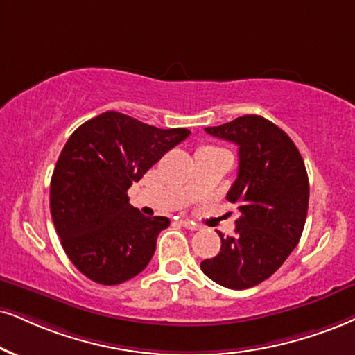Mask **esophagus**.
Returning a JSON list of instances; mask_svg holds the SVG:
<instances>
[{"instance_id":"esophagus-1","label":"esophagus","mask_w":355,"mask_h":355,"mask_svg":"<svg viewBox=\"0 0 355 355\" xmlns=\"http://www.w3.org/2000/svg\"><path fill=\"white\" fill-rule=\"evenodd\" d=\"M181 224H182V227H186V229H189V230H199L200 229V227L196 224V222L187 220V218H184V220H181Z\"/></svg>"}]
</instances>
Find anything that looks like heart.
<instances>
[{"instance_id":"obj_1","label":"heart","mask_w":355,"mask_h":355,"mask_svg":"<svg viewBox=\"0 0 355 355\" xmlns=\"http://www.w3.org/2000/svg\"><path fill=\"white\" fill-rule=\"evenodd\" d=\"M207 148H212V146H207ZM212 150H214V148H212Z\"/></svg>"}]
</instances>
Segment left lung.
<instances>
[{"mask_svg":"<svg viewBox=\"0 0 355 355\" xmlns=\"http://www.w3.org/2000/svg\"><path fill=\"white\" fill-rule=\"evenodd\" d=\"M239 146V174L227 200L239 205L234 237H220V252L200 263L212 282L247 290L284 263L303 234L309 181L296 144L260 115H243L205 128Z\"/></svg>","mask_w":355,"mask_h":355,"instance_id":"8db88e82","label":"left lung"}]
</instances>
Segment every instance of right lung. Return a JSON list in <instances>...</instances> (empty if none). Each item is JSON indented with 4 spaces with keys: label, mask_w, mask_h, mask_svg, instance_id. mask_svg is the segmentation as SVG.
I'll list each match as a JSON object with an SVG mask.
<instances>
[{
    "label": "right lung",
    "mask_w": 355,
    "mask_h": 355,
    "mask_svg": "<svg viewBox=\"0 0 355 355\" xmlns=\"http://www.w3.org/2000/svg\"><path fill=\"white\" fill-rule=\"evenodd\" d=\"M189 135L105 112L67 139L51 179L52 222L64 252L92 282L120 284L150 263L169 218L144 217L126 192Z\"/></svg>",
    "instance_id": "obj_1"
}]
</instances>
